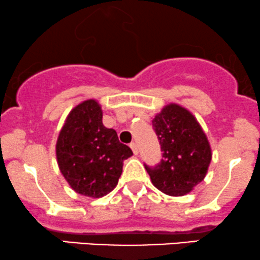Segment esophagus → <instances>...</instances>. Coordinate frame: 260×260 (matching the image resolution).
Masks as SVG:
<instances>
[{"instance_id": "34e87169", "label": "esophagus", "mask_w": 260, "mask_h": 260, "mask_svg": "<svg viewBox=\"0 0 260 260\" xmlns=\"http://www.w3.org/2000/svg\"><path fill=\"white\" fill-rule=\"evenodd\" d=\"M130 148H131V149H133L135 155L138 154V148H137V144L136 143H134V142L130 143Z\"/></svg>"}]
</instances>
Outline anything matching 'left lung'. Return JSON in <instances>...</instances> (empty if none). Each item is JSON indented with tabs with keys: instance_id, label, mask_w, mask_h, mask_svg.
Instances as JSON below:
<instances>
[{
	"instance_id": "1",
	"label": "left lung",
	"mask_w": 260,
	"mask_h": 260,
	"mask_svg": "<svg viewBox=\"0 0 260 260\" xmlns=\"http://www.w3.org/2000/svg\"><path fill=\"white\" fill-rule=\"evenodd\" d=\"M162 159L155 167L144 165L151 183L170 196H184L205 178L211 148L203 129L190 111L170 104L153 119Z\"/></svg>"
}]
</instances>
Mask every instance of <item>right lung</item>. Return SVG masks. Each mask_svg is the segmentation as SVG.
<instances>
[{
  "label": "right lung",
  "instance_id": "right-lung-1",
  "mask_svg": "<svg viewBox=\"0 0 260 260\" xmlns=\"http://www.w3.org/2000/svg\"><path fill=\"white\" fill-rule=\"evenodd\" d=\"M133 150L103 124V111L89 99L70 111L56 143L60 173L82 196L100 198L117 186L123 161Z\"/></svg>",
  "mask_w": 260,
  "mask_h": 260
}]
</instances>
